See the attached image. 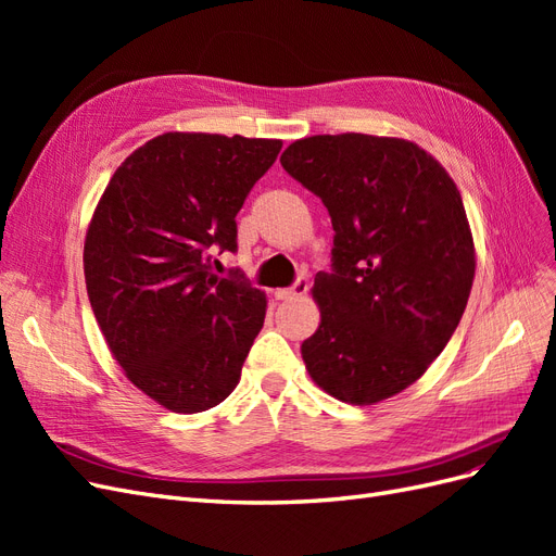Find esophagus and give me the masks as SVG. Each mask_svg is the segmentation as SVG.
<instances>
[{
  "mask_svg": "<svg viewBox=\"0 0 556 556\" xmlns=\"http://www.w3.org/2000/svg\"><path fill=\"white\" fill-rule=\"evenodd\" d=\"M308 278H299L292 288H285V290H278L276 292V296L278 299H282V301H290V299H299V296H304L306 292H308Z\"/></svg>",
  "mask_w": 556,
  "mask_h": 556,
  "instance_id": "34e87169",
  "label": "esophagus"
}]
</instances>
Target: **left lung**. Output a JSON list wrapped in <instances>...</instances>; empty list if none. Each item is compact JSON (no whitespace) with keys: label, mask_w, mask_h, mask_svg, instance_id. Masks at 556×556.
Returning a JSON list of instances; mask_svg holds the SVG:
<instances>
[{"label":"left lung","mask_w":556,"mask_h":556,"mask_svg":"<svg viewBox=\"0 0 556 556\" xmlns=\"http://www.w3.org/2000/svg\"><path fill=\"white\" fill-rule=\"evenodd\" d=\"M323 199L331 271L315 276L319 327L301 343L311 378L355 406L406 390L464 315L476 250L457 185L427 150L368 134H317L280 155Z\"/></svg>","instance_id":"8db88e82"}]
</instances>
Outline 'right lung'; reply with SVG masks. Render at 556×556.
Returning a JSON list of instances; mask_svg holds the SVG:
<instances>
[{
	"instance_id": "add662e5",
	"label": "right lung",
	"mask_w": 556,
	"mask_h": 556,
	"mask_svg": "<svg viewBox=\"0 0 556 556\" xmlns=\"http://www.w3.org/2000/svg\"><path fill=\"white\" fill-rule=\"evenodd\" d=\"M282 141L169 131L117 166L88 227L83 266L113 357L143 394L174 413L225 401L266 315L239 271L237 213Z\"/></svg>"
}]
</instances>
